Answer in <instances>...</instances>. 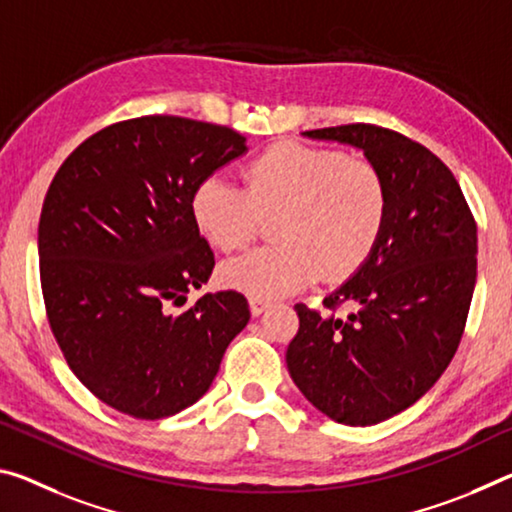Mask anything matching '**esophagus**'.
<instances>
[{"instance_id":"esophagus-1","label":"esophagus","mask_w":512,"mask_h":512,"mask_svg":"<svg viewBox=\"0 0 512 512\" xmlns=\"http://www.w3.org/2000/svg\"><path fill=\"white\" fill-rule=\"evenodd\" d=\"M271 307L269 300H262V298H250V314L259 316L262 312H266Z\"/></svg>"}]
</instances>
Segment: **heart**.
I'll use <instances>...</instances> for the list:
<instances>
[{
  "label": "heart",
  "instance_id": "obj_1",
  "mask_svg": "<svg viewBox=\"0 0 512 512\" xmlns=\"http://www.w3.org/2000/svg\"><path fill=\"white\" fill-rule=\"evenodd\" d=\"M246 186L223 175L202 180L191 198L198 230L223 253L246 248L273 225L278 246L221 266V282L253 298H280L316 278L342 282L358 273L383 234L387 189L378 168L344 152L275 143L243 170Z\"/></svg>",
  "mask_w": 512,
  "mask_h": 512
}]
</instances>
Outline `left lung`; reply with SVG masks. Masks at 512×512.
Returning a JSON list of instances; mask_svg holds the SVG:
<instances>
[{
  "label": "left lung",
  "mask_w": 512,
  "mask_h": 512,
  "mask_svg": "<svg viewBox=\"0 0 512 512\" xmlns=\"http://www.w3.org/2000/svg\"><path fill=\"white\" fill-rule=\"evenodd\" d=\"M303 134L362 150L383 175L387 216L326 310L296 305L287 369L326 417L373 426L419 401L456 355L476 285V221L451 170L408 136L367 123ZM344 304L354 312L339 315Z\"/></svg>",
  "instance_id": "obj_1"
}]
</instances>
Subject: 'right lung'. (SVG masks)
<instances>
[{"label":"right lung","instance_id":"obj_1","mask_svg":"<svg viewBox=\"0 0 512 512\" xmlns=\"http://www.w3.org/2000/svg\"><path fill=\"white\" fill-rule=\"evenodd\" d=\"M246 150L230 127L143 116L100 129L56 170L38 223L47 319L72 373L113 410L189 408L246 328L239 291L173 312L214 269L193 191Z\"/></svg>","mask_w":512,"mask_h":512}]
</instances>
